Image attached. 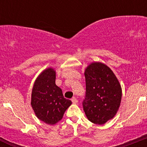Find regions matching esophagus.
Returning a JSON list of instances; mask_svg holds the SVG:
<instances>
[{
    "mask_svg": "<svg viewBox=\"0 0 147 147\" xmlns=\"http://www.w3.org/2000/svg\"><path fill=\"white\" fill-rule=\"evenodd\" d=\"M71 101H72V102L74 104H76L78 102V100L77 98H76L75 97H74V98H72V99H71Z\"/></svg>",
    "mask_w": 147,
    "mask_h": 147,
    "instance_id": "34e87169",
    "label": "esophagus"
}]
</instances>
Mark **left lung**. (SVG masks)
<instances>
[{
  "mask_svg": "<svg viewBox=\"0 0 147 147\" xmlns=\"http://www.w3.org/2000/svg\"><path fill=\"white\" fill-rule=\"evenodd\" d=\"M86 93L83 109L90 121L105 124L120 107L121 87L113 71L102 62H92L85 71Z\"/></svg>",
  "mask_w": 147,
  "mask_h": 147,
  "instance_id": "obj_1",
  "label": "left lung"
}]
</instances>
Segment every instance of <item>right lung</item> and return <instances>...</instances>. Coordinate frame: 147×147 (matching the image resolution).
Listing matches in <instances>:
<instances>
[{
    "mask_svg": "<svg viewBox=\"0 0 147 147\" xmlns=\"http://www.w3.org/2000/svg\"><path fill=\"white\" fill-rule=\"evenodd\" d=\"M56 72L52 67L44 70L36 79L32 92L31 105L40 121L54 125L63 117L72 104L64 98L60 88L56 85Z\"/></svg>",
    "mask_w": 147,
    "mask_h": 147,
    "instance_id": "right-lung-1",
    "label": "right lung"
}]
</instances>
